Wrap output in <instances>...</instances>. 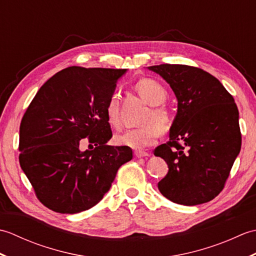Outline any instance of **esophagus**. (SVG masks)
<instances>
[{
    "instance_id": "obj_1",
    "label": "esophagus",
    "mask_w": 256,
    "mask_h": 256,
    "mask_svg": "<svg viewBox=\"0 0 256 256\" xmlns=\"http://www.w3.org/2000/svg\"><path fill=\"white\" fill-rule=\"evenodd\" d=\"M134 154H135V156L138 157V158H142V157H148L150 156V154L146 153V152H144V150H136Z\"/></svg>"
}]
</instances>
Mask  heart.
<instances>
[{"label": "heart", "mask_w": 256, "mask_h": 256, "mask_svg": "<svg viewBox=\"0 0 256 256\" xmlns=\"http://www.w3.org/2000/svg\"><path fill=\"white\" fill-rule=\"evenodd\" d=\"M140 96L150 106V111L146 113L143 120L144 126L131 128L116 136V142L118 145L126 146L133 150H144L155 144L160 134V128L166 130L170 125V112L164 108L162 103L167 98V92L164 86L156 80L144 78L135 84ZM106 116L112 126L118 128L121 125L118 113V94H112L106 103Z\"/></svg>", "instance_id": "1"}]
</instances>
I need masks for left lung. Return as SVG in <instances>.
<instances>
[{
  "mask_svg": "<svg viewBox=\"0 0 256 256\" xmlns=\"http://www.w3.org/2000/svg\"><path fill=\"white\" fill-rule=\"evenodd\" d=\"M170 86L178 101L170 140L154 150L168 165L160 194L175 204H201L220 194L241 150L238 110L220 81L186 64L148 67Z\"/></svg>",
  "mask_w": 256,
  "mask_h": 256,
  "instance_id": "8db88e82",
  "label": "left lung"
}]
</instances>
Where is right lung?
I'll return each mask as SVG.
<instances>
[{"mask_svg": "<svg viewBox=\"0 0 256 256\" xmlns=\"http://www.w3.org/2000/svg\"><path fill=\"white\" fill-rule=\"evenodd\" d=\"M126 69L68 67L40 86L22 118L20 164L40 202L59 214L96 206L131 160L112 138L106 103ZM92 150L80 151L82 138ZM96 148H94V146Z\"/></svg>", "mask_w": 256, "mask_h": 256, "instance_id": "right-lung-1", "label": "right lung"}]
</instances>
